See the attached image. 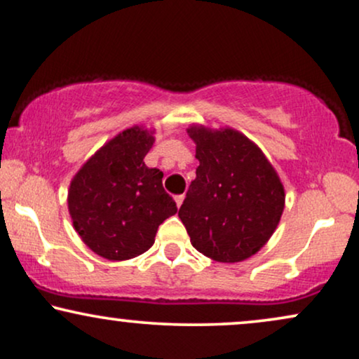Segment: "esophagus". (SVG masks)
<instances>
[{"label":"esophagus","instance_id":"obj_1","mask_svg":"<svg viewBox=\"0 0 359 359\" xmlns=\"http://www.w3.org/2000/svg\"><path fill=\"white\" fill-rule=\"evenodd\" d=\"M175 201H176V206H181L183 205V201H184V194H178V196H175Z\"/></svg>","mask_w":359,"mask_h":359}]
</instances>
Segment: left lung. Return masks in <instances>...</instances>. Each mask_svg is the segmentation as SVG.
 <instances>
[{
    "mask_svg": "<svg viewBox=\"0 0 359 359\" xmlns=\"http://www.w3.org/2000/svg\"><path fill=\"white\" fill-rule=\"evenodd\" d=\"M196 178L178 216L191 245L219 263H240L266 245L285 210V188L259 146L233 128H188Z\"/></svg>",
    "mask_w": 359,
    "mask_h": 359,
    "instance_id": "left-lung-1",
    "label": "left lung"
}]
</instances>
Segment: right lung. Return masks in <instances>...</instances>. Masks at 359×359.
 <instances>
[{
	"mask_svg": "<svg viewBox=\"0 0 359 359\" xmlns=\"http://www.w3.org/2000/svg\"><path fill=\"white\" fill-rule=\"evenodd\" d=\"M154 130L126 128L104 143L73 176L68 211L93 253L125 261L153 246L158 226L178 211L163 188V172L144 165Z\"/></svg>",
	"mask_w": 359,
	"mask_h": 359,
	"instance_id": "right-lung-1",
	"label": "right lung"
}]
</instances>
